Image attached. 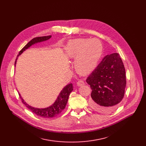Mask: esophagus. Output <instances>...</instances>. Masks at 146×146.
<instances>
[{
    "label": "esophagus",
    "mask_w": 146,
    "mask_h": 146,
    "mask_svg": "<svg viewBox=\"0 0 146 146\" xmlns=\"http://www.w3.org/2000/svg\"><path fill=\"white\" fill-rule=\"evenodd\" d=\"M84 82H83V81H82V80H79V81H78V82L77 83V86H78V87H80V86H83V85H84Z\"/></svg>",
    "instance_id": "34e87169"
}]
</instances>
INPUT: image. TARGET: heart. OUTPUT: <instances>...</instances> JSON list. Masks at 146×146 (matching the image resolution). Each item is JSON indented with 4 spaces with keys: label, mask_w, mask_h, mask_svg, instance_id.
<instances>
[{
    "label": "heart",
    "mask_w": 146,
    "mask_h": 146,
    "mask_svg": "<svg viewBox=\"0 0 146 146\" xmlns=\"http://www.w3.org/2000/svg\"><path fill=\"white\" fill-rule=\"evenodd\" d=\"M102 52V44L96 38L73 39L65 48L68 58H75V70L81 74H89L94 70L101 56Z\"/></svg>",
    "instance_id": "heart-1"
}]
</instances>
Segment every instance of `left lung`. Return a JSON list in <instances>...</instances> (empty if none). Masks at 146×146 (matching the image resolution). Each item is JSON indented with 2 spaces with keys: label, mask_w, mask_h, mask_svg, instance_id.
<instances>
[{
  "label": "left lung",
  "mask_w": 146,
  "mask_h": 146,
  "mask_svg": "<svg viewBox=\"0 0 146 146\" xmlns=\"http://www.w3.org/2000/svg\"><path fill=\"white\" fill-rule=\"evenodd\" d=\"M92 90L91 107L96 111L110 113L122 100L126 85L125 69L117 53L105 56L87 77Z\"/></svg>",
  "instance_id": "obj_1"
}]
</instances>
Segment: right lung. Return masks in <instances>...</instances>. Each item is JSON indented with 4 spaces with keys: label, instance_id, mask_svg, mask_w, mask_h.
<instances>
[{
    "label": "right lung",
    "instance_id": "add662e5",
    "mask_svg": "<svg viewBox=\"0 0 146 146\" xmlns=\"http://www.w3.org/2000/svg\"><path fill=\"white\" fill-rule=\"evenodd\" d=\"M51 36H52L51 35L39 36V37L34 38L33 39H31V40L27 45H25V46L19 52V55H17L16 62H15V66H16V64L18 57L24 51H25L26 49L29 48L31 46L35 44L48 40L49 39L51 38ZM73 87L72 83H70L67 86H66L60 92L58 97H57L54 103L52 105H51L50 106H49V107L45 108H37L31 107V106L29 105L27 103H26L25 101H24L23 98L21 97L20 93L19 94L20 97L23 103L26 106V107L28 108L32 112H33L34 113L36 114L39 116H41L44 118H52L59 115L63 111V110L65 108L66 105L67 104V102L68 101L69 95L70 94V92L73 91Z\"/></svg>",
    "mask_w": 146,
    "mask_h": 146
}]
</instances>
